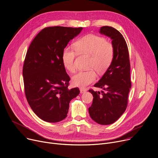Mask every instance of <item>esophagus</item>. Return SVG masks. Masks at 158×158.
I'll list each match as a JSON object with an SVG mask.
<instances>
[{
    "label": "esophagus",
    "instance_id": "esophagus-1",
    "mask_svg": "<svg viewBox=\"0 0 158 158\" xmlns=\"http://www.w3.org/2000/svg\"><path fill=\"white\" fill-rule=\"evenodd\" d=\"M86 92V89L84 88H80V93H85Z\"/></svg>",
    "mask_w": 158,
    "mask_h": 158
}]
</instances>
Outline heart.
I'll return each instance as SVG.
<instances>
[{"label": "heart", "mask_w": 158, "mask_h": 158, "mask_svg": "<svg viewBox=\"0 0 158 158\" xmlns=\"http://www.w3.org/2000/svg\"><path fill=\"white\" fill-rule=\"evenodd\" d=\"M74 48L79 54L90 56L89 67L90 70L80 71L72 78L74 86L84 88L96 79L94 69L102 74L108 69L113 59L114 47L103 37L95 35H88L74 44ZM73 49L66 47L63 50L62 60L64 67L70 73L76 70L75 58L76 52Z\"/></svg>", "instance_id": "b5f03b06"}]
</instances>
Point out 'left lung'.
I'll return each instance as SVG.
<instances>
[{"mask_svg":"<svg viewBox=\"0 0 158 158\" xmlns=\"http://www.w3.org/2000/svg\"><path fill=\"white\" fill-rule=\"evenodd\" d=\"M99 33L110 37L114 47L113 59L106 73L94 84L101 91L89 90L93 96L89 108L91 118L101 125L116 122L125 112L131 88V65L127 45L122 35L111 26H102Z\"/></svg>","mask_w":158,"mask_h":158,"instance_id":"8db88e82","label":"left lung"}]
</instances>
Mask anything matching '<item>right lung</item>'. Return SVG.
Here are the masks:
<instances>
[{
    "label": "right lung",
    "mask_w": 158,
    "mask_h": 158,
    "mask_svg": "<svg viewBox=\"0 0 158 158\" xmlns=\"http://www.w3.org/2000/svg\"><path fill=\"white\" fill-rule=\"evenodd\" d=\"M82 27L63 26L43 29L26 53L23 76L27 101L36 115L47 122H59L67 116L69 103L80 93L69 89L70 81L62 60L63 50Z\"/></svg>",
    "instance_id": "1"
}]
</instances>
